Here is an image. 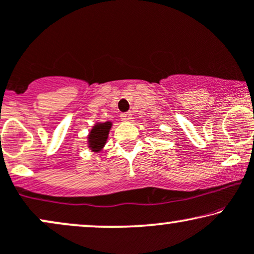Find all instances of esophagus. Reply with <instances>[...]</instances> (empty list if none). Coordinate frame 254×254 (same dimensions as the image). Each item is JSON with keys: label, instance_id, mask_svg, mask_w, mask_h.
Segmentation results:
<instances>
[{"label": "esophagus", "instance_id": "1", "mask_svg": "<svg viewBox=\"0 0 254 254\" xmlns=\"http://www.w3.org/2000/svg\"><path fill=\"white\" fill-rule=\"evenodd\" d=\"M131 112H123V114H121V120L123 122H129L131 120Z\"/></svg>", "mask_w": 254, "mask_h": 254}]
</instances>
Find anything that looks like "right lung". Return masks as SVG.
Segmentation results:
<instances>
[{"instance_id": "obj_1", "label": "right lung", "mask_w": 254, "mask_h": 254, "mask_svg": "<svg viewBox=\"0 0 254 254\" xmlns=\"http://www.w3.org/2000/svg\"><path fill=\"white\" fill-rule=\"evenodd\" d=\"M111 122H105V123H96L89 133V147L95 152L102 150L104 144L107 143L109 130L111 127Z\"/></svg>"}]
</instances>
